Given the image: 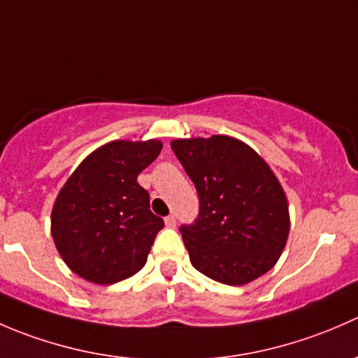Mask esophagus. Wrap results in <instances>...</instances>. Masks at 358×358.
<instances>
[{
	"label": "esophagus",
	"instance_id": "obj_1",
	"mask_svg": "<svg viewBox=\"0 0 358 358\" xmlns=\"http://www.w3.org/2000/svg\"><path fill=\"white\" fill-rule=\"evenodd\" d=\"M164 223H166V227H169V229H175V227H176V218L173 215L166 216Z\"/></svg>",
	"mask_w": 358,
	"mask_h": 358
}]
</instances>
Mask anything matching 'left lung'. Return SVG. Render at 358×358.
<instances>
[{"mask_svg": "<svg viewBox=\"0 0 358 358\" xmlns=\"http://www.w3.org/2000/svg\"><path fill=\"white\" fill-rule=\"evenodd\" d=\"M171 149L199 194V218L182 227L194 268L229 286L273 268L291 220L286 192L265 159L227 135L176 138Z\"/></svg>", "mask_w": 358, "mask_h": 358, "instance_id": "1", "label": "left lung"}]
</instances>
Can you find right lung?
Here are the masks:
<instances>
[{
    "label": "right lung",
    "mask_w": 358,
    "mask_h": 358,
    "mask_svg": "<svg viewBox=\"0 0 358 358\" xmlns=\"http://www.w3.org/2000/svg\"><path fill=\"white\" fill-rule=\"evenodd\" d=\"M161 140H114L79 162L52 208V237L64 263L88 282L115 284L147 262L162 218L149 209L140 171Z\"/></svg>",
    "instance_id": "add662e5"
}]
</instances>
